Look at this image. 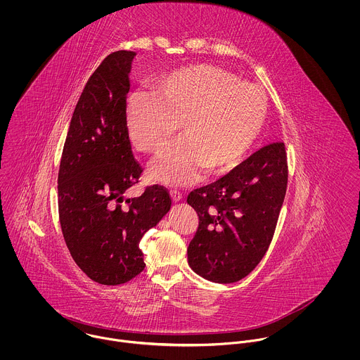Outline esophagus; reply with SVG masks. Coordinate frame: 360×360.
I'll use <instances>...</instances> for the list:
<instances>
[{"instance_id":"1","label":"esophagus","mask_w":360,"mask_h":360,"mask_svg":"<svg viewBox=\"0 0 360 360\" xmlns=\"http://www.w3.org/2000/svg\"><path fill=\"white\" fill-rule=\"evenodd\" d=\"M170 197H172V201H173V202H180V201L183 200L181 193H179V191H176V190L170 191Z\"/></svg>"}]
</instances>
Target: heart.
Returning <instances> with one entry per match:
<instances>
[{
    "mask_svg": "<svg viewBox=\"0 0 360 360\" xmlns=\"http://www.w3.org/2000/svg\"><path fill=\"white\" fill-rule=\"evenodd\" d=\"M154 93L131 96L126 129L133 146L159 153L174 134L181 140L166 148L148 170L167 187H184L209 174L240 165L257 143L266 119L264 93L250 82L214 65L179 68L158 77Z\"/></svg>",
    "mask_w": 360,
    "mask_h": 360,
    "instance_id": "b5f03b06",
    "label": "heart"
}]
</instances>
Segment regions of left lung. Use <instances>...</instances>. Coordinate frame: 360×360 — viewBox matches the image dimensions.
Here are the masks:
<instances>
[{"instance_id":"1","label":"left lung","mask_w":360,"mask_h":360,"mask_svg":"<svg viewBox=\"0 0 360 360\" xmlns=\"http://www.w3.org/2000/svg\"><path fill=\"white\" fill-rule=\"evenodd\" d=\"M287 177L285 148L277 141L194 190L187 202L197 210L200 226L187 250L190 267L221 284L248 276L271 243Z\"/></svg>"}]
</instances>
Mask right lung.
<instances>
[{
    "instance_id": "right-lung-1",
    "label": "right lung",
    "mask_w": 360,
    "mask_h": 360,
    "mask_svg": "<svg viewBox=\"0 0 360 360\" xmlns=\"http://www.w3.org/2000/svg\"><path fill=\"white\" fill-rule=\"evenodd\" d=\"M133 51L108 55L76 103L58 173V210L66 247L94 281L123 284L144 267L143 236L170 210L163 187L124 200L141 167L126 129Z\"/></svg>"
}]
</instances>
